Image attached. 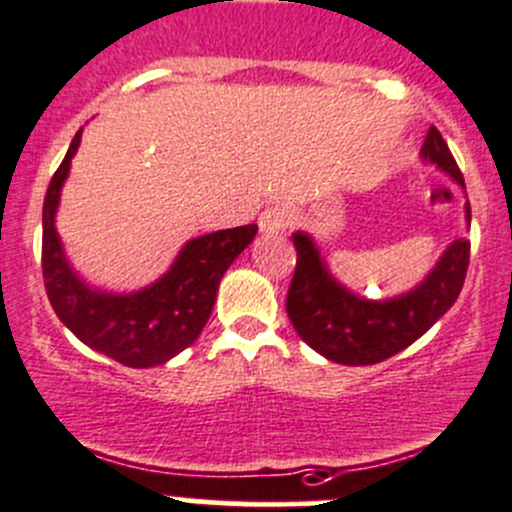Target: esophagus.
I'll use <instances>...</instances> for the list:
<instances>
[{
    "label": "esophagus",
    "mask_w": 512,
    "mask_h": 512,
    "mask_svg": "<svg viewBox=\"0 0 512 512\" xmlns=\"http://www.w3.org/2000/svg\"><path fill=\"white\" fill-rule=\"evenodd\" d=\"M288 226H291V214H288L286 206H268L258 216V229H261V234H281Z\"/></svg>",
    "instance_id": "1"
}]
</instances>
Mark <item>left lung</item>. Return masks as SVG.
Wrapping results in <instances>:
<instances>
[{"mask_svg":"<svg viewBox=\"0 0 512 512\" xmlns=\"http://www.w3.org/2000/svg\"><path fill=\"white\" fill-rule=\"evenodd\" d=\"M421 154L465 189L463 174L435 126L428 129ZM465 219L470 224V204H465ZM293 246L298 256L286 296L288 318L313 351L343 366H373L418 341L455 303L470 261V241L455 239L421 286L388 301H368L328 273L311 236L298 231Z\"/></svg>","mask_w":512,"mask_h":512,"instance_id":"8db88e82","label":"left lung"}]
</instances>
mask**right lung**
Listing matches in <instances>:
<instances>
[{
	"label": "right lung",
	"mask_w": 512,
	"mask_h": 512,
	"mask_svg": "<svg viewBox=\"0 0 512 512\" xmlns=\"http://www.w3.org/2000/svg\"><path fill=\"white\" fill-rule=\"evenodd\" d=\"M82 129L54 171L42 211V273L49 303L59 321L94 351L129 368L161 366L199 338L214 308L219 281L234 258L254 241L258 226L214 231L191 239L174 266L136 293H106L86 286L62 251L54 214L69 176Z\"/></svg>",
	"instance_id": "add662e5"
}]
</instances>
